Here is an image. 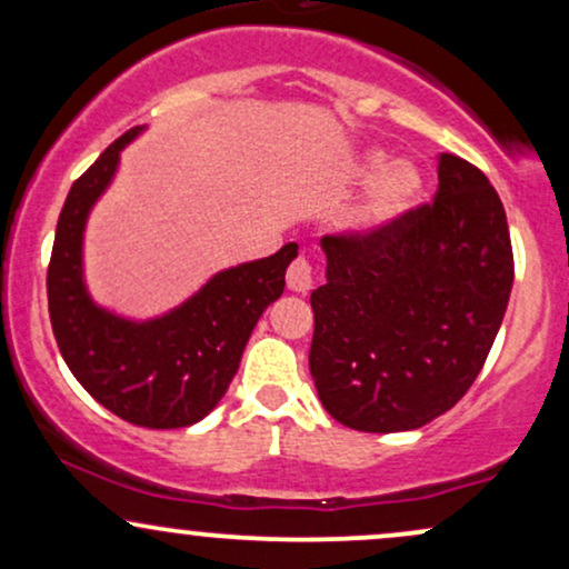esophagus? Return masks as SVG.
<instances>
[{
	"label": "esophagus",
	"instance_id": "esophagus-1",
	"mask_svg": "<svg viewBox=\"0 0 569 569\" xmlns=\"http://www.w3.org/2000/svg\"><path fill=\"white\" fill-rule=\"evenodd\" d=\"M312 278H316V270H312V264L307 262L305 257H297L289 267V272H286V283H289L291 291L297 293H307L312 289Z\"/></svg>",
	"mask_w": 569,
	"mask_h": 569
}]
</instances>
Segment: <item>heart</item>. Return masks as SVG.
<instances>
[{"instance_id": "1", "label": "heart", "mask_w": 569, "mask_h": 569, "mask_svg": "<svg viewBox=\"0 0 569 569\" xmlns=\"http://www.w3.org/2000/svg\"><path fill=\"white\" fill-rule=\"evenodd\" d=\"M367 176H375V181H371L367 198L352 211V227L361 232H375L415 206L422 179L415 166L409 162L388 166V158L380 152H371L367 158Z\"/></svg>"}]
</instances>
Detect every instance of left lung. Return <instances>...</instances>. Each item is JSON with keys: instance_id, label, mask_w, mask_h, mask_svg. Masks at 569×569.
<instances>
[{"instance_id": "left-lung-1", "label": "left lung", "mask_w": 569, "mask_h": 569, "mask_svg": "<svg viewBox=\"0 0 569 569\" xmlns=\"http://www.w3.org/2000/svg\"><path fill=\"white\" fill-rule=\"evenodd\" d=\"M310 375L323 409L363 433L415 430L468 393L506 316L513 251L479 168L439 158L433 202L375 232L323 234Z\"/></svg>"}]
</instances>
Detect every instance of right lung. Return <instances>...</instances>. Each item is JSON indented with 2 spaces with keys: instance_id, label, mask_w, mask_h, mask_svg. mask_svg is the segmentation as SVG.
Listing matches in <instances>:
<instances>
[{
  "instance_id": "obj_1",
  "label": "right lung",
  "mask_w": 569,
  "mask_h": 569,
  "mask_svg": "<svg viewBox=\"0 0 569 569\" xmlns=\"http://www.w3.org/2000/svg\"><path fill=\"white\" fill-rule=\"evenodd\" d=\"M141 130L130 128L103 149L69 189L48 267L50 323L71 375L101 407L141 428H187L230 388L253 326L283 293L297 243L217 272L160 318L130 321L96 305L82 278L84 224Z\"/></svg>"
}]
</instances>
